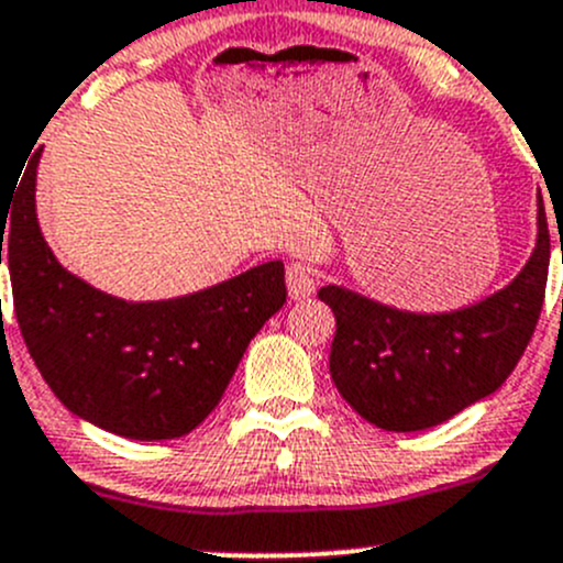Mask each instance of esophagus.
I'll return each mask as SVG.
<instances>
[{
  "label": "esophagus",
  "mask_w": 563,
  "mask_h": 563,
  "mask_svg": "<svg viewBox=\"0 0 563 563\" xmlns=\"http://www.w3.org/2000/svg\"><path fill=\"white\" fill-rule=\"evenodd\" d=\"M286 286L291 299H308L316 291V275L310 266L305 264H288L286 269Z\"/></svg>",
  "instance_id": "esophagus-1"
}]
</instances>
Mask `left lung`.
Segmentation results:
<instances>
[{
	"mask_svg": "<svg viewBox=\"0 0 563 563\" xmlns=\"http://www.w3.org/2000/svg\"><path fill=\"white\" fill-rule=\"evenodd\" d=\"M550 231L537 196V247L509 286L450 313H411L343 286H323L338 332L329 373L371 424L413 433L493 395L523 356L544 302Z\"/></svg>",
	"mask_w": 563,
	"mask_h": 563,
	"instance_id": "left-lung-1",
	"label": "left lung"
}]
</instances>
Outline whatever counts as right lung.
Returning a JSON list of instances; mask_svg holds the SVG:
<instances>
[{
  "label": "right lung",
  "mask_w": 563,
  "mask_h": 563,
  "mask_svg": "<svg viewBox=\"0 0 563 563\" xmlns=\"http://www.w3.org/2000/svg\"><path fill=\"white\" fill-rule=\"evenodd\" d=\"M37 163L40 152L2 218L0 242L8 240L15 318L40 376L76 417L108 433L187 435L214 411L250 340L286 302L283 264L266 261L161 302L111 297L70 275L40 234Z\"/></svg>",
  "instance_id": "add662e5"
}]
</instances>
